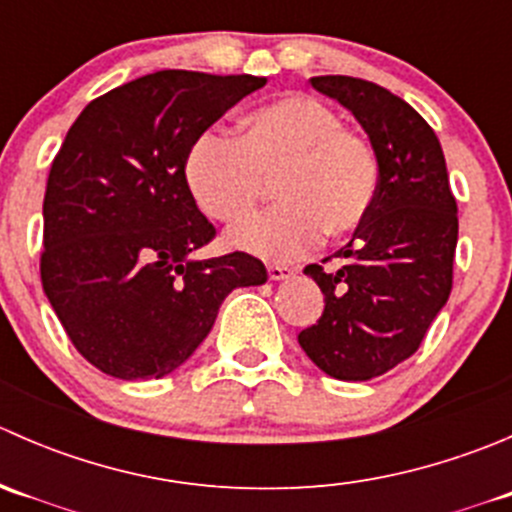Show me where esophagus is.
Segmentation results:
<instances>
[{"label": "esophagus", "mask_w": 512, "mask_h": 512, "mask_svg": "<svg viewBox=\"0 0 512 512\" xmlns=\"http://www.w3.org/2000/svg\"><path fill=\"white\" fill-rule=\"evenodd\" d=\"M267 277H270L272 282H280V280H287V277H292V270L285 265H267Z\"/></svg>", "instance_id": "34e87169"}]
</instances>
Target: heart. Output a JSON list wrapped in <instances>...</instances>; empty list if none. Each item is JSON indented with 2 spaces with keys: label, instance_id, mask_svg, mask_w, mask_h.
I'll return each mask as SVG.
<instances>
[{
  "label": "heart",
  "instance_id": "obj_1",
  "mask_svg": "<svg viewBox=\"0 0 512 512\" xmlns=\"http://www.w3.org/2000/svg\"><path fill=\"white\" fill-rule=\"evenodd\" d=\"M185 183L210 220L250 218L275 180L270 213L235 227L232 247L265 260H294L319 245L354 235L379 193V160L364 133L344 126L337 108L289 94L247 113L240 136L200 133L185 156Z\"/></svg>",
  "mask_w": 512,
  "mask_h": 512
}]
</instances>
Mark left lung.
I'll return each mask as SVG.
<instances>
[{
    "instance_id": "obj_1",
    "label": "left lung",
    "mask_w": 512,
    "mask_h": 512,
    "mask_svg": "<svg viewBox=\"0 0 512 512\" xmlns=\"http://www.w3.org/2000/svg\"><path fill=\"white\" fill-rule=\"evenodd\" d=\"M309 81L361 123L379 160V193L337 252V272L304 267L324 292V312L297 339L324 374L366 381L416 354L448 302L458 208L441 143L404 98L354 76Z\"/></svg>"
}]
</instances>
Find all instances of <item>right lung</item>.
Listing matches in <instances>:
<instances>
[{
    "label": "right lung",
    "instance_id": "add662e5",
    "mask_svg": "<svg viewBox=\"0 0 512 512\" xmlns=\"http://www.w3.org/2000/svg\"><path fill=\"white\" fill-rule=\"evenodd\" d=\"M265 84L156 71L94 98L66 133L46 180L41 285L76 352L103 374H170L232 289L267 282L247 252L190 260L215 227L183 173L195 138Z\"/></svg>",
    "mask_w": 512,
    "mask_h": 512
}]
</instances>
